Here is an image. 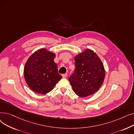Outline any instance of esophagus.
<instances>
[{"label": "esophagus", "instance_id": "1", "mask_svg": "<svg viewBox=\"0 0 134 134\" xmlns=\"http://www.w3.org/2000/svg\"><path fill=\"white\" fill-rule=\"evenodd\" d=\"M62 76L63 77V78H66V77L67 76V73H65V74H62Z\"/></svg>", "mask_w": 134, "mask_h": 134}]
</instances>
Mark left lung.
I'll use <instances>...</instances> for the list:
<instances>
[{
	"label": "left lung",
	"mask_w": 134,
	"mask_h": 134,
	"mask_svg": "<svg viewBox=\"0 0 134 134\" xmlns=\"http://www.w3.org/2000/svg\"><path fill=\"white\" fill-rule=\"evenodd\" d=\"M75 69L69 81L75 93L81 97L91 96L100 88L105 71L103 62L92 50L86 49L74 57Z\"/></svg>",
	"instance_id": "1"
}]
</instances>
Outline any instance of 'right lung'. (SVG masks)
<instances>
[{
    "instance_id": "1",
    "label": "right lung",
    "mask_w": 134,
    "mask_h": 134,
    "mask_svg": "<svg viewBox=\"0 0 134 134\" xmlns=\"http://www.w3.org/2000/svg\"><path fill=\"white\" fill-rule=\"evenodd\" d=\"M55 56L46 48H41L28 58L24 68V76L27 85L34 92L47 94L62 78L54 61Z\"/></svg>"
}]
</instances>
